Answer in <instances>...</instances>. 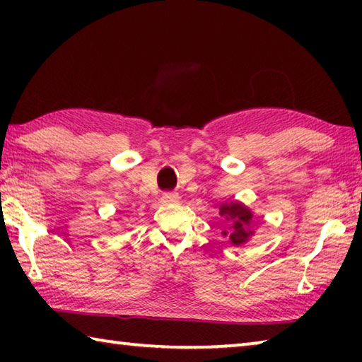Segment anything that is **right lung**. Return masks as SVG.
Instances as JSON below:
<instances>
[{"mask_svg":"<svg viewBox=\"0 0 362 362\" xmlns=\"http://www.w3.org/2000/svg\"><path fill=\"white\" fill-rule=\"evenodd\" d=\"M220 216H223L226 220H231L233 225L230 231H222L223 236H228L231 244L240 246V244L246 243L249 236L254 231L249 230L250 220H252V211L241 203H228L220 206Z\"/></svg>","mask_w":362,"mask_h":362,"instance_id":"1","label":"right lung"}]
</instances>
